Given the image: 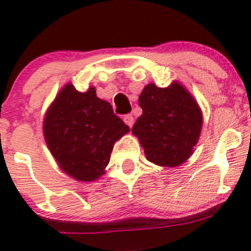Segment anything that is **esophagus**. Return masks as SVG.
Segmentation results:
<instances>
[{"label": "esophagus", "instance_id": "obj_1", "mask_svg": "<svg viewBox=\"0 0 251 251\" xmlns=\"http://www.w3.org/2000/svg\"><path fill=\"white\" fill-rule=\"evenodd\" d=\"M123 121H124V123L127 124V126H128V127H129V128H132V127H133V124H134V118H133V115H132V114L126 115V117H124V118H123Z\"/></svg>", "mask_w": 251, "mask_h": 251}]
</instances>
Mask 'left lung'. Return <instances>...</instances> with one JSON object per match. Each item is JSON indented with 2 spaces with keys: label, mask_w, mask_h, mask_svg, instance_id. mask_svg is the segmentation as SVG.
I'll use <instances>...</instances> for the list:
<instances>
[{
  "label": "left lung",
  "mask_w": 251,
  "mask_h": 251,
  "mask_svg": "<svg viewBox=\"0 0 251 251\" xmlns=\"http://www.w3.org/2000/svg\"><path fill=\"white\" fill-rule=\"evenodd\" d=\"M138 103L142 113L132 133L145 148L146 158L157 166L178 167L194 153L202 129V112L179 81L167 88L150 83Z\"/></svg>",
  "instance_id": "obj_1"
}]
</instances>
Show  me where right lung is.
Returning a JSON list of instances; mask_svg holds the SVG:
<instances>
[{
	"label": "right lung",
	"mask_w": 251,
	"mask_h": 251,
	"mask_svg": "<svg viewBox=\"0 0 251 251\" xmlns=\"http://www.w3.org/2000/svg\"><path fill=\"white\" fill-rule=\"evenodd\" d=\"M44 138L61 171L79 182H93L105 174L114 143L129 127L110 103L72 83L61 88L44 117Z\"/></svg>",
	"instance_id": "obj_1"
}]
</instances>
